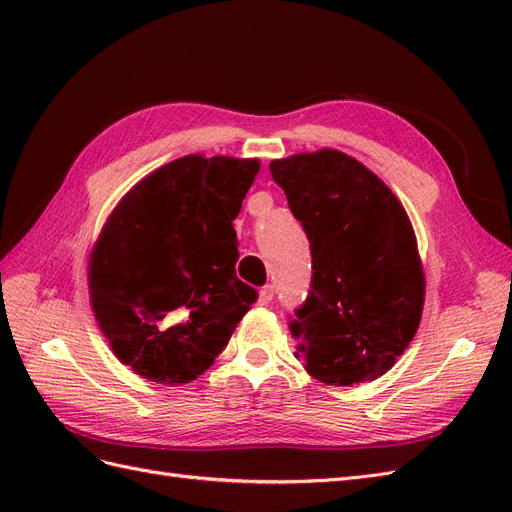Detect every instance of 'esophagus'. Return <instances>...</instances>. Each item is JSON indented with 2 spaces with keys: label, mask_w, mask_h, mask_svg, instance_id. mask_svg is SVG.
Wrapping results in <instances>:
<instances>
[{
  "label": "esophagus",
  "mask_w": 512,
  "mask_h": 512,
  "mask_svg": "<svg viewBox=\"0 0 512 512\" xmlns=\"http://www.w3.org/2000/svg\"><path fill=\"white\" fill-rule=\"evenodd\" d=\"M273 301V286H265L258 292V305H269Z\"/></svg>",
  "instance_id": "obj_1"
}]
</instances>
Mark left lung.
<instances>
[{
    "label": "left lung",
    "mask_w": 512,
    "mask_h": 512,
    "mask_svg": "<svg viewBox=\"0 0 512 512\" xmlns=\"http://www.w3.org/2000/svg\"><path fill=\"white\" fill-rule=\"evenodd\" d=\"M269 170L312 250V290L290 320L294 356L337 386L386 374L416 335L425 303L406 209L337 149L273 160Z\"/></svg>",
    "instance_id": "8db88e82"
}]
</instances>
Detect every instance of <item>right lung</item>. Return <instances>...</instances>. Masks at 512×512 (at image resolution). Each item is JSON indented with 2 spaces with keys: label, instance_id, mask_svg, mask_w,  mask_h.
<instances>
[{
  "label": "right lung",
  "instance_id": "1",
  "mask_svg": "<svg viewBox=\"0 0 512 512\" xmlns=\"http://www.w3.org/2000/svg\"><path fill=\"white\" fill-rule=\"evenodd\" d=\"M258 160L185 156L121 198L89 258V297L117 359L160 384L203 374L258 299L232 220Z\"/></svg>",
  "mask_w": 512,
  "mask_h": 512
}]
</instances>
